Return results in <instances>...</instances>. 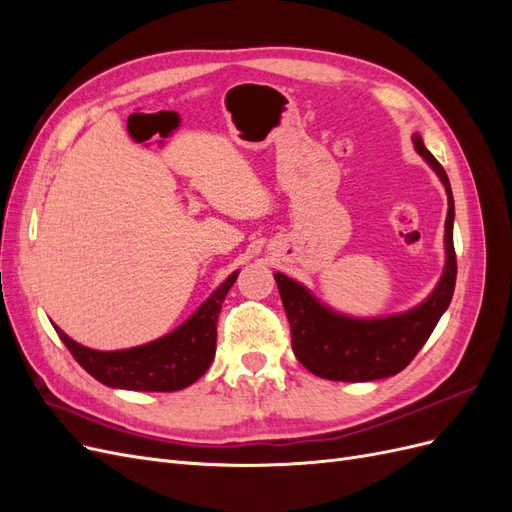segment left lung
I'll return each mask as SVG.
<instances>
[{
  "label": "left lung",
  "mask_w": 512,
  "mask_h": 512,
  "mask_svg": "<svg viewBox=\"0 0 512 512\" xmlns=\"http://www.w3.org/2000/svg\"><path fill=\"white\" fill-rule=\"evenodd\" d=\"M412 143L425 162L436 170L448 196L444 273L429 297L410 312L369 320L337 314L322 305L299 282L290 280L284 273H275V282L290 322L294 356L314 376L337 382H369L399 374L425 346L440 316L451 305L457 280V256L453 245L455 200L451 183H448L442 164L427 151L421 134H414Z\"/></svg>",
  "instance_id": "obj_1"
}]
</instances>
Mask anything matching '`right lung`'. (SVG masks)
Here are the masks:
<instances>
[{"label": "right lung", "mask_w": 512, "mask_h": 512, "mask_svg": "<svg viewBox=\"0 0 512 512\" xmlns=\"http://www.w3.org/2000/svg\"><path fill=\"white\" fill-rule=\"evenodd\" d=\"M239 271L215 290L181 327L168 335L128 350H91L74 342L55 327L61 342L87 374L98 382L126 391L170 393L194 384L209 369L218 339V316L228 290L235 284Z\"/></svg>", "instance_id": "add662e5"}]
</instances>
